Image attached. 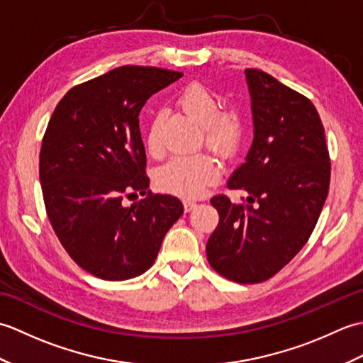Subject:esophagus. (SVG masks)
<instances>
[{
	"label": "esophagus",
	"instance_id": "esophagus-1",
	"mask_svg": "<svg viewBox=\"0 0 363 363\" xmlns=\"http://www.w3.org/2000/svg\"><path fill=\"white\" fill-rule=\"evenodd\" d=\"M184 209H186V212H190L191 209H195L196 207V201L195 199H190V198H184Z\"/></svg>",
	"mask_w": 363,
	"mask_h": 363
}]
</instances>
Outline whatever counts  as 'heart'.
<instances>
[{
  "label": "heart",
  "instance_id": "b5f03b06",
  "mask_svg": "<svg viewBox=\"0 0 363 363\" xmlns=\"http://www.w3.org/2000/svg\"><path fill=\"white\" fill-rule=\"evenodd\" d=\"M181 111L203 126L204 143L221 159L234 157L240 150L245 137V118L237 109H221L217 95L201 82L187 84L176 98ZM146 151L159 156L162 145L159 123L151 121L146 134ZM218 177L217 162L207 152L189 156H176L162 167L157 173V184L162 190L174 195L196 196Z\"/></svg>",
  "mask_w": 363,
  "mask_h": 363
}]
</instances>
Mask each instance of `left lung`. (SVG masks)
I'll return each mask as SVG.
<instances>
[{"label": "left lung", "mask_w": 363, "mask_h": 363, "mask_svg": "<svg viewBox=\"0 0 363 363\" xmlns=\"http://www.w3.org/2000/svg\"><path fill=\"white\" fill-rule=\"evenodd\" d=\"M254 140L228 189L248 191L234 204L217 195L220 220L206 245L218 274L238 284L268 281L309 240L325 206L330 159L325 128L309 98L272 74L246 68Z\"/></svg>", "instance_id": "1"}]
</instances>
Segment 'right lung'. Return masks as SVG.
<instances>
[{
	"label": "right lung",
	"instance_id": "right-lung-1",
	"mask_svg": "<svg viewBox=\"0 0 363 363\" xmlns=\"http://www.w3.org/2000/svg\"><path fill=\"white\" fill-rule=\"evenodd\" d=\"M182 76L125 65L78 84L46 126L40 150L46 215L76 264L104 281L140 276L184 212L179 199L151 194L138 113ZM145 198L128 206L125 197Z\"/></svg>",
	"mask_w": 363,
	"mask_h": 363
}]
</instances>
